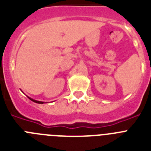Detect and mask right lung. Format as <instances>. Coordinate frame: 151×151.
Returning <instances> with one entry per match:
<instances>
[{"label": "right lung", "mask_w": 151, "mask_h": 151, "mask_svg": "<svg viewBox=\"0 0 151 151\" xmlns=\"http://www.w3.org/2000/svg\"><path fill=\"white\" fill-rule=\"evenodd\" d=\"M29 99L31 100V101H32L33 102H35V103H38V104H44V102H41V101H35V100L32 99V98H30V97H29Z\"/></svg>", "instance_id": "right-lung-1"}]
</instances>
